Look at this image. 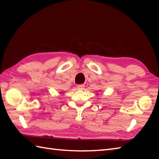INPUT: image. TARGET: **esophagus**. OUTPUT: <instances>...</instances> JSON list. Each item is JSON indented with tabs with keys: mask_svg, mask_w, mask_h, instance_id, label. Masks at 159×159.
I'll return each mask as SVG.
<instances>
[{
	"mask_svg": "<svg viewBox=\"0 0 159 159\" xmlns=\"http://www.w3.org/2000/svg\"><path fill=\"white\" fill-rule=\"evenodd\" d=\"M77 88H78V89H79V90H83L84 88H85V85H79L77 86Z\"/></svg>",
	"mask_w": 159,
	"mask_h": 159,
	"instance_id": "obj_1",
	"label": "esophagus"
}]
</instances>
